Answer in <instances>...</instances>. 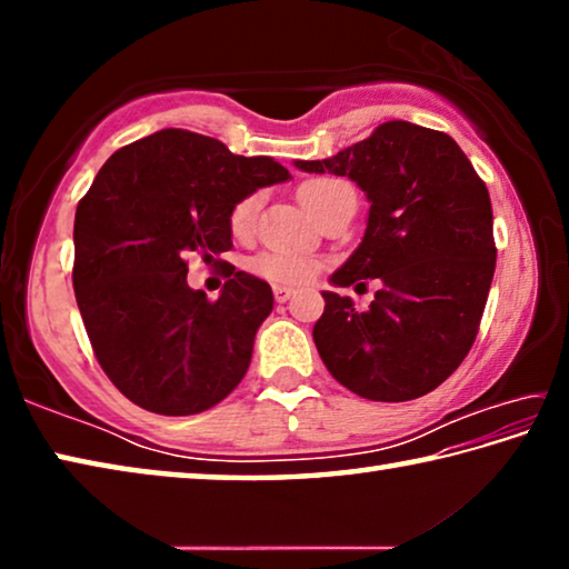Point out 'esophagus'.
<instances>
[{
  "label": "esophagus",
  "instance_id": "obj_1",
  "mask_svg": "<svg viewBox=\"0 0 569 569\" xmlns=\"http://www.w3.org/2000/svg\"><path fill=\"white\" fill-rule=\"evenodd\" d=\"M291 296H293L291 288H286V286H276V288H273V298H276L278 303H286Z\"/></svg>",
  "mask_w": 569,
  "mask_h": 569
}]
</instances>
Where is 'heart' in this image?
Returning <instances> with one entry per match:
<instances>
[{
    "instance_id": "1",
    "label": "heart",
    "mask_w": 569,
    "mask_h": 569,
    "mask_svg": "<svg viewBox=\"0 0 569 569\" xmlns=\"http://www.w3.org/2000/svg\"><path fill=\"white\" fill-rule=\"evenodd\" d=\"M346 188L349 186H346L343 180L313 178L298 188V198H301V203L311 210L316 218H319L321 210ZM256 213H258V196H248L243 200H238L228 218L230 233L236 238H246L256 226ZM319 268H321L319 258L308 253H296V250H263V253H258L253 261H250V271L276 286L311 283L316 273H319Z\"/></svg>"
}]
</instances>
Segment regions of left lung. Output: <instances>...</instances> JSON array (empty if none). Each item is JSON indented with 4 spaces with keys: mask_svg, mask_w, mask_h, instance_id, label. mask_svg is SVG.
I'll return each mask as SVG.
<instances>
[{
    "mask_svg": "<svg viewBox=\"0 0 569 569\" xmlns=\"http://www.w3.org/2000/svg\"><path fill=\"white\" fill-rule=\"evenodd\" d=\"M296 168L349 176L371 203L361 246L331 283H383L366 311L323 291L313 341L326 369L371 401L435 391L475 343L492 286L497 246L485 180L447 132L403 120Z\"/></svg>",
    "mask_w": 569,
    "mask_h": 569,
    "instance_id": "8db88e82",
    "label": "left lung"
}]
</instances>
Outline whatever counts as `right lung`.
<instances>
[{
	"instance_id": "right-lung-1",
	"label": "right lung",
	"mask_w": 569,
	"mask_h": 569,
	"mask_svg": "<svg viewBox=\"0 0 569 569\" xmlns=\"http://www.w3.org/2000/svg\"><path fill=\"white\" fill-rule=\"evenodd\" d=\"M291 176L273 158L233 156L168 128L120 148L74 213L72 286L102 371L132 403L190 417L246 377L273 311L261 278L230 268L218 301L188 286V258L233 248L230 210Z\"/></svg>"
}]
</instances>
